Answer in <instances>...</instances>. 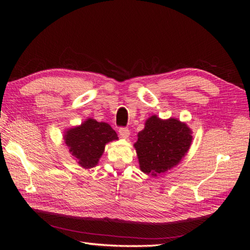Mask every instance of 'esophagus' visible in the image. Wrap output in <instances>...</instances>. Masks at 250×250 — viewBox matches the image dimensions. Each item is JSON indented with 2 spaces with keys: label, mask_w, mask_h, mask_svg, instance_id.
<instances>
[{
  "label": "esophagus",
  "mask_w": 250,
  "mask_h": 250,
  "mask_svg": "<svg viewBox=\"0 0 250 250\" xmlns=\"http://www.w3.org/2000/svg\"><path fill=\"white\" fill-rule=\"evenodd\" d=\"M119 135L122 139H128L129 135H130V130L128 128H125V126H121L119 128Z\"/></svg>",
  "instance_id": "esophagus-1"
}]
</instances>
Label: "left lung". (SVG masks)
I'll return each mask as SVG.
<instances>
[{"label":"left lung","instance_id":"obj_1","mask_svg":"<svg viewBox=\"0 0 250 250\" xmlns=\"http://www.w3.org/2000/svg\"><path fill=\"white\" fill-rule=\"evenodd\" d=\"M134 147L140 167L147 175L157 176L182 160L192 142L191 130L177 119L161 120L152 116L139 133Z\"/></svg>","mask_w":250,"mask_h":250}]
</instances>
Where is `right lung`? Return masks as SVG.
Masks as SVG:
<instances>
[{
  "mask_svg": "<svg viewBox=\"0 0 250 250\" xmlns=\"http://www.w3.org/2000/svg\"><path fill=\"white\" fill-rule=\"evenodd\" d=\"M64 139L78 163L84 168H91L98 164L106 143L118 140V136L108 124L88 119L77 128L68 130Z\"/></svg>",
  "mask_w": 250,
  "mask_h": 250,
  "instance_id": "1",
  "label": "right lung"
}]
</instances>
